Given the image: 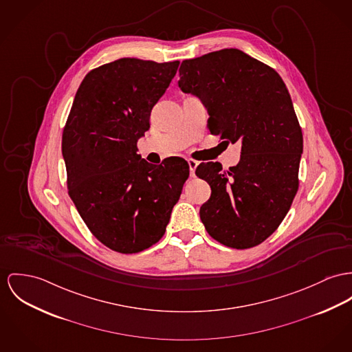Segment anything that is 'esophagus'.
I'll return each instance as SVG.
<instances>
[{
	"label": "esophagus",
	"instance_id": "1",
	"mask_svg": "<svg viewBox=\"0 0 352 352\" xmlns=\"http://www.w3.org/2000/svg\"><path fill=\"white\" fill-rule=\"evenodd\" d=\"M188 163H189L190 167V177H195V168L198 166V162L195 160H189Z\"/></svg>",
	"mask_w": 352,
	"mask_h": 352
}]
</instances>
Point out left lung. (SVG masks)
I'll return each mask as SVG.
<instances>
[{
  "label": "left lung",
  "instance_id": "obj_1",
  "mask_svg": "<svg viewBox=\"0 0 352 352\" xmlns=\"http://www.w3.org/2000/svg\"><path fill=\"white\" fill-rule=\"evenodd\" d=\"M178 85L202 100L213 135L243 143L240 162L228 173L218 163L195 170L212 188L199 210L208 233L233 249L265 241L298 189L302 134L284 81L270 65L230 48L184 60Z\"/></svg>",
  "mask_w": 352,
  "mask_h": 352
}]
</instances>
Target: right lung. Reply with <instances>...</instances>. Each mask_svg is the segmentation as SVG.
<instances>
[{"label": "right lung", "instance_id": "obj_1", "mask_svg": "<svg viewBox=\"0 0 352 352\" xmlns=\"http://www.w3.org/2000/svg\"><path fill=\"white\" fill-rule=\"evenodd\" d=\"M178 65L124 57L92 69L63 131L68 194L91 233L119 253L162 239L189 178L185 160L151 164L136 154Z\"/></svg>", "mask_w": 352, "mask_h": 352}]
</instances>
